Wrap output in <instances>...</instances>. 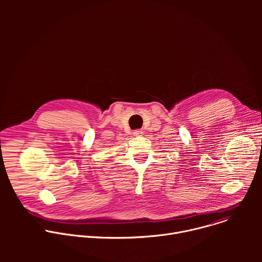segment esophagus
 <instances>
[{
    "label": "esophagus",
    "instance_id": "esophagus-1",
    "mask_svg": "<svg viewBox=\"0 0 262 262\" xmlns=\"http://www.w3.org/2000/svg\"><path fill=\"white\" fill-rule=\"evenodd\" d=\"M141 134H143V132H142V130H140V129H138V130H135V132H134V135H135V136H138V135H141Z\"/></svg>",
    "mask_w": 262,
    "mask_h": 262
}]
</instances>
